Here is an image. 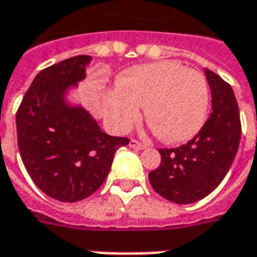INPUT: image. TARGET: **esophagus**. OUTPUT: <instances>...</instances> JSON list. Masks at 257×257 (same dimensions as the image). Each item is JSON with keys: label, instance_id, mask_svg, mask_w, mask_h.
Masks as SVG:
<instances>
[{"label": "esophagus", "instance_id": "1", "mask_svg": "<svg viewBox=\"0 0 257 257\" xmlns=\"http://www.w3.org/2000/svg\"><path fill=\"white\" fill-rule=\"evenodd\" d=\"M128 146L132 147V148H134V150H144V148L147 147L144 143H140V141H137V140H132Z\"/></svg>", "mask_w": 257, "mask_h": 257}]
</instances>
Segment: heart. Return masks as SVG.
<instances>
[{
	"mask_svg": "<svg viewBox=\"0 0 257 257\" xmlns=\"http://www.w3.org/2000/svg\"><path fill=\"white\" fill-rule=\"evenodd\" d=\"M210 92L206 77L172 61L137 65L121 78V85L106 93L103 109L109 123L127 132L147 106L148 124L159 139L180 143L203 127Z\"/></svg>",
	"mask_w": 257,
	"mask_h": 257,
	"instance_id": "1",
	"label": "heart"
}]
</instances>
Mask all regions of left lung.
Returning <instances> with one entry per match:
<instances>
[{
    "label": "left lung",
    "mask_w": 257,
    "mask_h": 257,
    "mask_svg": "<svg viewBox=\"0 0 257 257\" xmlns=\"http://www.w3.org/2000/svg\"><path fill=\"white\" fill-rule=\"evenodd\" d=\"M211 113L187 144L159 148L161 165L148 175L154 190L176 204L204 199L232 165L240 141L239 107L231 85L206 68Z\"/></svg>",
    "instance_id": "left-lung-1"
}]
</instances>
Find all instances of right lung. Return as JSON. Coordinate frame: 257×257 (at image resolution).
Returning <instances> with one entry per match:
<instances>
[{
  "label": "right lung",
  "mask_w": 257,
  "mask_h": 257,
  "mask_svg": "<svg viewBox=\"0 0 257 257\" xmlns=\"http://www.w3.org/2000/svg\"><path fill=\"white\" fill-rule=\"evenodd\" d=\"M89 56H75L37 74L17 111L18 147L35 185L51 199L75 203L95 193L109 175L125 137H111L82 106L65 100L82 81Z\"/></svg>",
  "instance_id": "obj_1"
}]
</instances>
